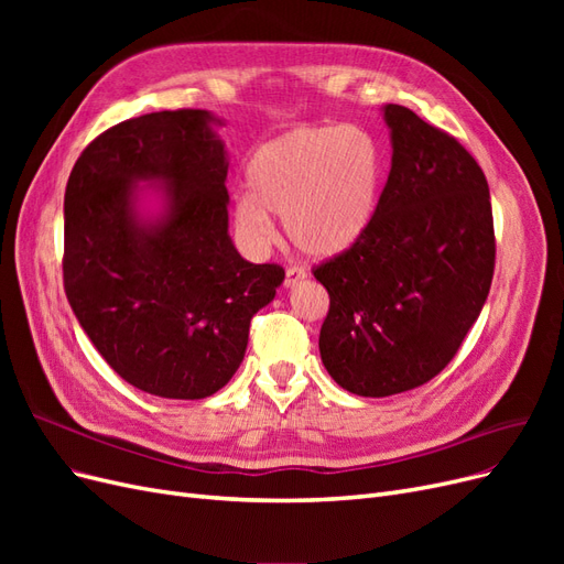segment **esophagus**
Listing matches in <instances>:
<instances>
[{
  "label": "esophagus",
  "mask_w": 564,
  "mask_h": 564,
  "mask_svg": "<svg viewBox=\"0 0 564 564\" xmlns=\"http://www.w3.org/2000/svg\"><path fill=\"white\" fill-rule=\"evenodd\" d=\"M303 280H305V270H301V268H286V272H284V286L286 289H294Z\"/></svg>",
  "instance_id": "34e87169"
}]
</instances>
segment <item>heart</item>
<instances>
[{"instance_id":"obj_1","label":"heart","mask_w":564,"mask_h":564,"mask_svg":"<svg viewBox=\"0 0 564 564\" xmlns=\"http://www.w3.org/2000/svg\"><path fill=\"white\" fill-rule=\"evenodd\" d=\"M249 191L235 197V224L256 247L275 235L317 261L350 251L371 228L383 187L379 143L352 127H301L263 143L247 169Z\"/></svg>"}]
</instances>
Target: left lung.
Segmentation results:
<instances>
[{"instance_id": "left-lung-1", "label": "left lung", "mask_w": 564, "mask_h": 564, "mask_svg": "<svg viewBox=\"0 0 564 564\" xmlns=\"http://www.w3.org/2000/svg\"><path fill=\"white\" fill-rule=\"evenodd\" d=\"M390 174L350 251L315 268L329 292L319 355L352 395L388 398L445 369L480 317L494 278L489 185L454 135L383 106Z\"/></svg>"}]
</instances>
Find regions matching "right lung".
<instances>
[{"mask_svg":"<svg viewBox=\"0 0 564 564\" xmlns=\"http://www.w3.org/2000/svg\"><path fill=\"white\" fill-rule=\"evenodd\" d=\"M220 124L209 110L127 119L87 145L65 187V296L104 360L158 398L224 388L284 280L230 240Z\"/></svg>","mask_w":564,"mask_h":564,"instance_id":"right-lung-1","label":"right lung"}]
</instances>
